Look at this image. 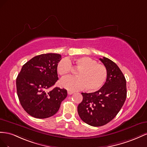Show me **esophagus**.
I'll return each mask as SVG.
<instances>
[{"label":"esophagus","mask_w":147,"mask_h":147,"mask_svg":"<svg viewBox=\"0 0 147 147\" xmlns=\"http://www.w3.org/2000/svg\"><path fill=\"white\" fill-rule=\"evenodd\" d=\"M73 93H74V92H73V91L68 90V94H69V95H71V94H73Z\"/></svg>","instance_id":"34e87169"}]
</instances>
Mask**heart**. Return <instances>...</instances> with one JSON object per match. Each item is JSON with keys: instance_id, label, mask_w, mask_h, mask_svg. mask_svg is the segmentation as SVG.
I'll list each match as a JSON object with an SVG mask.
<instances>
[{"instance_id": "b5f03b06", "label": "heart", "mask_w": 147, "mask_h": 147, "mask_svg": "<svg viewBox=\"0 0 147 147\" xmlns=\"http://www.w3.org/2000/svg\"><path fill=\"white\" fill-rule=\"evenodd\" d=\"M73 63L79 69L76 77L63 79L61 85L66 89L76 90L85 87L88 91L98 90L105 82L108 71L105 66L88 57H82L74 60L61 59L57 65L58 73L63 78L68 76L73 69Z\"/></svg>"}]
</instances>
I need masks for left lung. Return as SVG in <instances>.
Instances as JSON below:
<instances>
[{"label": "left lung", "mask_w": 147, "mask_h": 147, "mask_svg": "<svg viewBox=\"0 0 147 147\" xmlns=\"http://www.w3.org/2000/svg\"><path fill=\"white\" fill-rule=\"evenodd\" d=\"M100 60L107 69L106 82L98 91L81 93L83 100L78 107L81 119L94 127L110 122L123 106L127 96L126 81L119 67L106 57Z\"/></svg>", "instance_id": "obj_1"}]
</instances>
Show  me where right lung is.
<instances>
[{
	"label": "right lung",
	"mask_w": 147,
	"mask_h": 147,
	"mask_svg": "<svg viewBox=\"0 0 147 147\" xmlns=\"http://www.w3.org/2000/svg\"><path fill=\"white\" fill-rule=\"evenodd\" d=\"M61 56L46 53L33 57L25 63L16 78L17 95L23 108L36 118L52 116L67 97L65 89L49 90L58 79L57 65Z\"/></svg>",
	"instance_id": "1"
}]
</instances>
